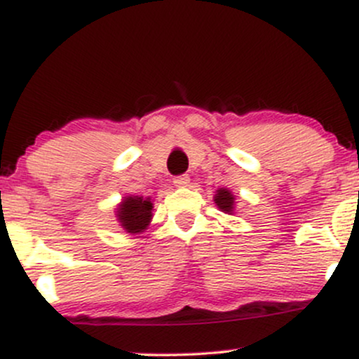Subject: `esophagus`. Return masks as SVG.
Instances as JSON below:
<instances>
[{
  "label": "esophagus",
  "mask_w": 359,
  "mask_h": 359,
  "mask_svg": "<svg viewBox=\"0 0 359 359\" xmlns=\"http://www.w3.org/2000/svg\"><path fill=\"white\" fill-rule=\"evenodd\" d=\"M189 182H191L189 175H179V177H175V179H174L175 187H187Z\"/></svg>",
  "instance_id": "esophagus-1"
}]
</instances>
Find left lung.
<instances>
[{"mask_svg":"<svg viewBox=\"0 0 359 359\" xmlns=\"http://www.w3.org/2000/svg\"><path fill=\"white\" fill-rule=\"evenodd\" d=\"M214 203H216V205L221 209L222 212L231 214L233 209H234V196H233V192L228 191V189H224V187L217 189L216 196H214Z\"/></svg>","mask_w":359,"mask_h":359,"instance_id":"obj_1","label":"left lung"}]
</instances>
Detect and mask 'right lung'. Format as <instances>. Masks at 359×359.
<instances>
[{"label":"right lung","mask_w":359,"mask_h":359,"mask_svg":"<svg viewBox=\"0 0 359 359\" xmlns=\"http://www.w3.org/2000/svg\"><path fill=\"white\" fill-rule=\"evenodd\" d=\"M151 209H154V204H151L150 197L143 199L140 196H128L118 205L116 217L126 233L138 234L145 231L150 224L151 216H154Z\"/></svg>","instance_id":"right-lung-1"}]
</instances>
